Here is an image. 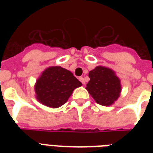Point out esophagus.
<instances>
[{"mask_svg":"<svg viewBox=\"0 0 153 153\" xmlns=\"http://www.w3.org/2000/svg\"><path fill=\"white\" fill-rule=\"evenodd\" d=\"M79 80L82 82V83L83 84V85L85 84V80H84L83 77H80V78H79Z\"/></svg>","mask_w":153,"mask_h":153,"instance_id":"34e87169","label":"esophagus"}]
</instances>
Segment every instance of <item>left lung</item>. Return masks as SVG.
Here are the masks:
<instances>
[{
	"label": "left lung",
	"instance_id": "obj_1",
	"mask_svg": "<svg viewBox=\"0 0 153 153\" xmlns=\"http://www.w3.org/2000/svg\"><path fill=\"white\" fill-rule=\"evenodd\" d=\"M90 81L86 89L98 104L109 106L116 102L121 95V80L114 71L98 66L89 72Z\"/></svg>",
	"mask_w": 153,
	"mask_h": 153
}]
</instances>
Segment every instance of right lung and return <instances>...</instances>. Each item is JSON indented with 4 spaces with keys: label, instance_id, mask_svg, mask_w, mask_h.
Masks as SVG:
<instances>
[{
    "label": "right lung",
    "instance_id": "1",
    "mask_svg": "<svg viewBox=\"0 0 153 153\" xmlns=\"http://www.w3.org/2000/svg\"><path fill=\"white\" fill-rule=\"evenodd\" d=\"M82 84L68 70L49 67L37 79L34 89L38 102L50 108H59L69 99L74 89Z\"/></svg>",
    "mask_w": 153,
    "mask_h": 153
}]
</instances>
